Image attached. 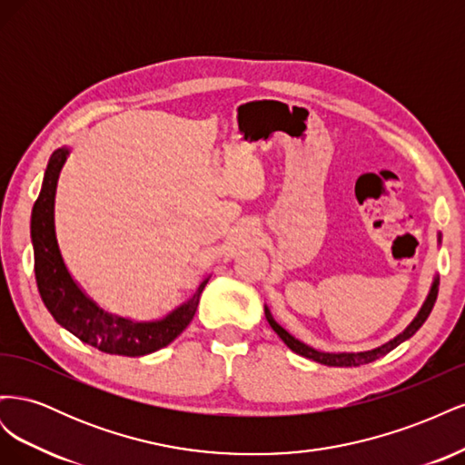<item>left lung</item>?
I'll return each instance as SVG.
<instances>
[{
	"label": "left lung",
	"mask_w": 465,
	"mask_h": 465,
	"mask_svg": "<svg viewBox=\"0 0 465 465\" xmlns=\"http://www.w3.org/2000/svg\"><path fill=\"white\" fill-rule=\"evenodd\" d=\"M436 297H439V277H434V283H432V287H430V292H429V297H427L425 304L420 306L419 314L415 316V320L410 323V326L405 328V331L400 333L398 337H393L391 341L384 343L382 347H376V349H372V351H364V353H320V351H316V349H312V347H308V345L301 343L299 340H294V337H292L287 330H283V328L279 326V323L273 320V316L270 314V311H267V308H265V318H267V322H270V326L273 328V331L281 337V340L285 341V345H287L291 351H294V353H299V355H302V357H306V359H312V361L322 362V364H328V367H359V364H367V362H372V361L380 359L382 355L390 353L391 349H396L401 341L410 340V337H411L420 326H423L425 320L429 318V314H430V311H432V306H434V302H436Z\"/></svg>",
	"instance_id": "obj_1"
}]
</instances>
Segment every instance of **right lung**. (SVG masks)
I'll use <instances>...</instances> for the list:
<instances>
[{"mask_svg":"<svg viewBox=\"0 0 465 465\" xmlns=\"http://www.w3.org/2000/svg\"><path fill=\"white\" fill-rule=\"evenodd\" d=\"M67 159V149L52 153L45 182L35 202L31 215V238L35 248V275L42 302L46 304L54 320L72 331L83 343L96 347L103 353L142 357L166 347L188 328L200 294L205 289V277L193 297L178 306L174 312L159 322H132L128 318L112 316L96 306L69 275L62 260L54 231V198L62 166Z\"/></svg>","mask_w":465,"mask_h":465,"instance_id":"obj_1","label":"right lung"}]
</instances>
